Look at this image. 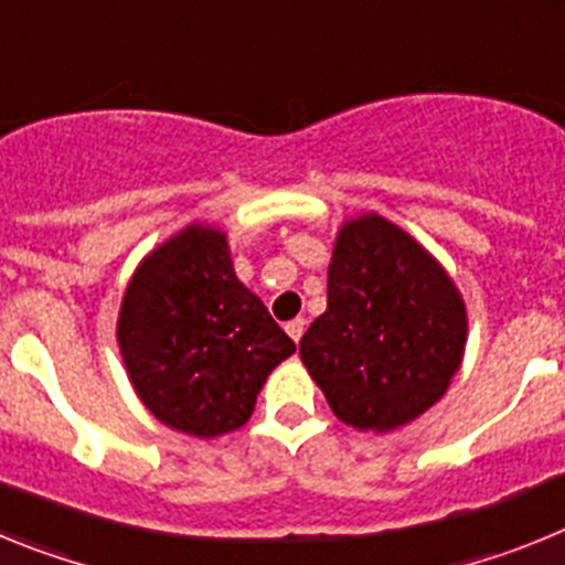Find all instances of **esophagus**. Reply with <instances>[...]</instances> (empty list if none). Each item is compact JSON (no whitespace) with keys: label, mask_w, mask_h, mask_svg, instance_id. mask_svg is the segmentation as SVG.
Listing matches in <instances>:
<instances>
[{"label":"esophagus","mask_w":565,"mask_h":565,"mask_svg":"<svg viewBox=\"0 0 565 565\" xmlns=\"http://www.w3.org/2000/svg\"><path fill=\"white\" fill-rule=\"evenodd\" d=\"M286 333L294 339V342H299L302 333H306V319H291V322L286 326Z\"/></svg>","instance_id":"34e87169"}]
</instances>
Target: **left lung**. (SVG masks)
<instances>
[{
    "instance_id": "8db88e82",
    "label": "left lung",
    "mask_w": 565,
    "mask_h": 565,
    "mask_svg": "<svg viewBox=\"0 0 565 565\" xmlns=\"http://www.w3.org/2000/svg\"><path fill=\"white\" fill-rule=\"evenodd\" d=\"M467 348V306L447 268L376 212L339 226L328 308L299 359L333 416L359 433H393L447 393Z\"/></svg>"
}]
</instances>
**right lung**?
<instances>
[{
  "label": "right lung",
  "instance_id": "add662e5",
  "mask_svg": "<svg viewBox=\"0 0 565 565\" xmlns=\"http://www.w3.org/2000/svg\"><path fill=\"white\" fill-rule=\"evenodd\" d=\"M115 339L132 391L169 430L217 438L252 418L297 344L234 274L223 228L189 223L129 277Z\"/></svg>",
  "mask_w": 565,
  "mask_h": 565
}]
</instances>
